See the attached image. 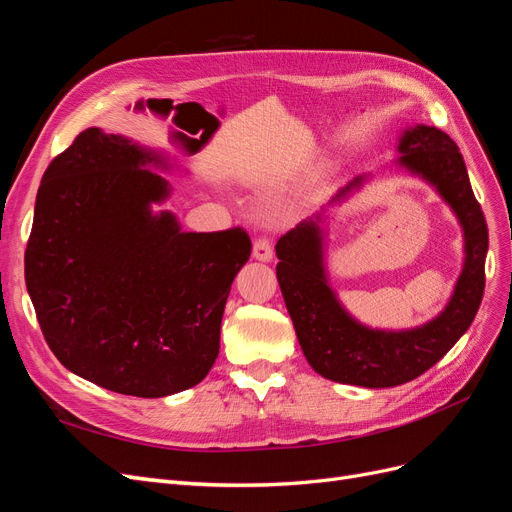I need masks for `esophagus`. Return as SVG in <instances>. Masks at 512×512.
Returning a JSON list of instances; mask_svg holds the SVG:
<instances>
[{"label":"esophagus","instance_id":"obj_1","mask_svg":"<svg viewBox=\"0 0 512 512\" xmlns=\"http://www.w3.org/2000/svg\"><path fill=\"white\" fill-rule=\"evenodd\" d=\"M252 254H254V258L260 260V262H269V260L273 258V247H271L269 239H267V237H258V239L254 241Z\"/></svg>","mask_w":512,"mask_h":512}]
</instances>
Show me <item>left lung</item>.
<instances>
[{
    "label": "left lung",
    "instance_id": "left-lung-1",
    "mask_svg": "<svg viewBox=\"0 0 512 512\" xmlns=\"http://www.w3.org/2000/svg\"><path fill=\"white\" fill-rule=\"evenodd\" d=\"M397 166L425 179L453 209L463 230V269L442 312L421 327L384 331L352 318L329 286L324 269V215L299 222L275 245L277 282L297 331L307 363L322 378L389 389L418 378L451 350L483 301L487 222L474 198L466 162L448 134L418 123L399 136ZM365 175L344 185L329 205L339 203L365 183Z\"/></svg>",
    "mask_w": 512,
    "mask_h": 512
}]
</instances>
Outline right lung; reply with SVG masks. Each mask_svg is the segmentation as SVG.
Here are the masks:
<instances>
[{"instance_id": "right-lung-1", "label": "right lung", "mask_w": 512, "mask_h": 512, "mask_svg": "<svg viewBox=\"0 0 512 512\" xmlns=\"http://www.w3.org/2000/svg\"><path fill=\"white\" fill-rule=\"evenodd\" d=\"M168 166L160 151L87 128L36 196L25 284L42 335L72 374L121 395H175L209 374L252 252L243 228L183 232L175 213L153 211L170 183L151 168Z\"/></svg>"}]
</instances>
